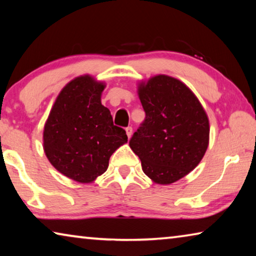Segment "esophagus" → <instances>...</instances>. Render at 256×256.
Segmentation results:
<instances>
[{"label":"esophagus","instance_id":"34e87169","mask_svg":"<svg viewBox=\"0 0 256 256\" xmlns=\"http://www.w3.org/2000/svg\"><path fill=\"white\" fill-rule=\"evenodd\" d=\"M125 131H126V134H128V138H131V136H132V132H133V128H132L131 126H128L126 128H125Z\"/></svg>","mask_w":256,"mask_h":256}]
</instances>
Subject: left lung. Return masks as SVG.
<instances>
[{
	"label": "left lung",
	"mask_w": 256,
	"mask_h": 256,
	"mask_svg": "<svg viewBox=\"0 0 256 256\" xmlns=\"http://www.w3.org/2000/svg\"><path fill=\"white\" fill-rule=\"evenodd\" d=\"M138 94L146 118L130 146L149 178L172 184L193 170L206 154L210 133L206 112L188 86L164 74L141 82Z\"/></svg>",
	"instance_id": "left-lung-1"
}]
</instances>
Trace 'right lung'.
Masks as SVG:
<instances>
[{"label": "right lung", "mask_w": 256, "mask_h": 256, "mask_svg": "<svg viewBox=\"0 0 256 256\" xmlns=\"http://www.w3.org/2000/svg\"><path fill=\"white\" fill-rule=\"evenodd\" d=\"M105 84L90 76L68 82L50 112L44 128V151L60 174L92 183L107 170L110 156L126 144L125 130L112 123L102 105Z\"/></svg>", "instance_id": "add662e5"}]
</instances>
